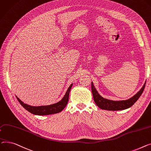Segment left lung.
<instances>
[{"label":"left lung","instance_id":"left-lung-1","mask_svg":"<svg viewBox=\"0 0 151 151\" xmlns=\"http://www.w3.org/2000/svg\"><path fill=\"white\" fill-rule=\"evenodd\" d=\"M146 85V82L143 85V87L141 88L140 90L134 96H132L131 98L127 100L122 101H113L109 100L107 99L104 98L102 97L98 92L97 91L96 88L94 87L93 82H91V91L93 96V99L96 104L98 107L105 110H110V111H118L130 108L134 105L137 101L139 99V97L143 93Z\"/></svg>","mask_w":151,"mask_h":151}]
</instances>
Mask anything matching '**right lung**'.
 <instances>
[{"mask_svg":"<svg viewBox=\"0 0 151 151\" xmlns=\"http://www.w3.org/2000/svg\"><path fill=\"white\" fill-rule=\"evenodd\" d=\"M72 86H73V83L69 86L65 96H63V98L61 99V101H58L55 104L49 105H41V106L29 105L28 104L24 103L16 96V97L22 107L25 110H27L28 111H29L30 113L33 114L40 115L41 116V115H49V114H55V113L61 112L65 108L68 102L69 92L70 89H71Z\"/></svg>","mask_w":151,"mask_h":151,"instance_id":"add662e5","label":"right lung"}]
</instances>
